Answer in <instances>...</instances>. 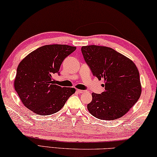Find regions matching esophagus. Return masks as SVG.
<instances>
[{"mask_svg":"<svg viewBox=\"0 0 157 157\" xmlns=\"http://www.w3.org/2000/svg\"><path fill=\"white\" fill-rule=\"evenodd\" d=\"M76 92H78V93H79V94H80V93H83V92H85V90H76Z\"/></svg>","mask_w":157,"mask_h":157,"instance_id":"34e87169","label":"esophagus"}]
</instances>
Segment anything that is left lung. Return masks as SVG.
Wrapping results in <instances>:
<instances>
[{
	"label": "left lung",
	"instance_id": "obj_1",
	"mask_svg": "<svg viewBox=\"0 0 157 157\" xmlns=\"http://www.w3.org/2000/svg\"><path fill=\"white\" fill-rule=\"evenodd\" d=\"M85 60L94 76L104 79L105 90L92 92L88 104L90 113L100 120L122 117L137 102L142 92L139 72L129 58L112 48L88 45L81 48Z\"/></svg>",
	"mask_w": 157,
	"mask_h": 157
}]
</instances>
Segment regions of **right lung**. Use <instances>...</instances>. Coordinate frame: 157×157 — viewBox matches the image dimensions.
I'll return each instance as SVG.
<instances>
[{
  "instance_id": "obj_1",
  "label": "right lung",
  "mask_w": 157,
  "mask_h": 157,
  "mask_svg": "<svg viewBox=\"0 0 157 157\" xmlns=\"http://www.w3.org/2000/svg\"><path fill=\"white\" fill-rule=\"evenodd\" d=\"M65 44L45 45L32 51L20 62L14 78V89L23 104L35 113H56L76 92L53 83L65 58L76 50Z\"/></svg>"
}]
</instances>
